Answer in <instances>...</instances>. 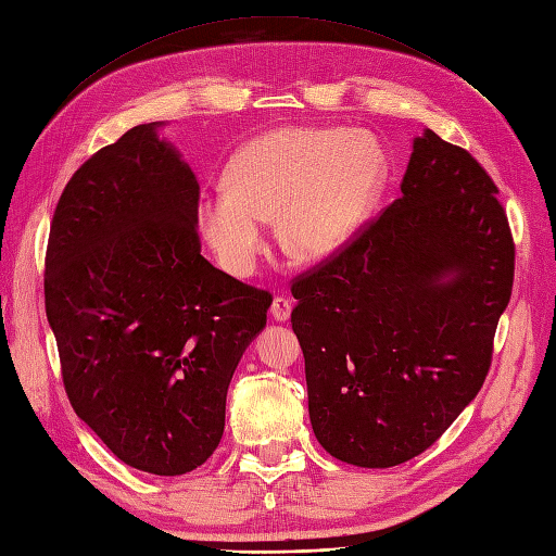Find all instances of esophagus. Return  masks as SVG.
Wrapping results in <instances>:
<instances>
[{
    "mask_svg": "<svg viewBox=\"0 0 556 556\" xmlns=\"http://www.w3.org/2000/svg\"><path fill=\"white\" fill-rule=\"evenodd\" d=\"M292 314V302L286 300V296H276L274 302H270V318L278 320V323H286Z\"/></svg>",
    "mask_w": 556,
    "mask_h": 556,
    "instance_id": "obj_1",
    "label": "esophagus"
}]
</instances>
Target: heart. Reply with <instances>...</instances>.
<instances>
[{
    "instance_id": "b5f03b06",
    "label": "heart",
    "mask_w": 556,
    "mask_h": 556,
    "mask_svg": "<svg viewBox=\"0 0 556 556\" xmlns=\"http://www.w3.org/2000/svg\"><path fill=\"white\" fill-rule=\"evenodd\" d=\"M389 157L372 134L280 127L248 141L226 165V188L202 195L198 226L216 260L250 276L264 222L292 260L320 264L354 242L380 205Z\"/></svg>"
}]
</instances>
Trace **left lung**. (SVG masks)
Masks as SVG:
<instances>
[{"label": "left lung", "instance_id": "1", "mask_svg": "<svg viewBox=\"0 0 556 556\" xmlns=\"http://www.w3.org/2000/svg\"><path fill=\"white\" fill-rule=\"evenodd\" d=\"M511 280L514 242L491 176L425 129L401 198L292 286L323 448L368 469L427 451L489 375Z\"/></svg>", "mask_w": 556, "mask_h": 556}]
</instances>
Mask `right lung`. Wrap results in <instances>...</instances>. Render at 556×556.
<instances>
[{"label":"right lung","mask_w":556,"mask_h":556,"mask_svg":"<svg viewBox=\"0 0 556 556\" xmlns=\"http://www.w3.org/2000/svg\"><path fill=\"white\" fill-rule=\"evenodd\" d=\"M165 125L122 134L67 181L45 302L77 417L125 465L179 477L219 445L270 294L200 254V186Z\"/></svg>","instance_id":"obj_1"}]
</instances>
